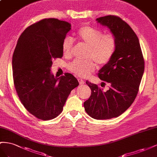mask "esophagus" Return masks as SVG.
<instances>
[{
  "mask_svg": "<svg viewBox=\"0 0 157 157\" xmlns=\"http://www.w3.org/2000/svg\"><path fill=\"white\" fill-rule=\"evenodd\" d=\"M78 82H79L80 85H83L85 83V82L82 79H78Z\"/></svg>",
  "mask_w": 157,
  "mask_h": 157,
  "instance_id": "1",
  "label": "esophagus"
}]
</instances>
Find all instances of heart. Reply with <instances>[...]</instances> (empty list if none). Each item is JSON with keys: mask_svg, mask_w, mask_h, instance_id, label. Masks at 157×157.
<instances>
[{"mask_svg": "<svg viewBox=\"0 0 157 157\" xmlns=\"http://www.w3.org/2000/svg\"><path fill=\"white\" fill-rule=\"evenodd\" d=\"M80 41L89 47L87 59L82 61L75 60L68 66L69 70L80 77H87L95 70V61L97 64H106L113 56L116 49V41L113 33H104L101 30L86 25L80 28L77 33ZM74 39L66 36L62 43V51L64 56L69 57L74 46Z\"/></svg>", "mask_w": 157, "mask_h": 157, "instance_id": "b5f03b06", "label": "heart"}]
</instances>
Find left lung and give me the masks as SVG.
I'll use <instances>...</instances> for the list:
<instances>
[{
	"label": "left lung",
	"mask_w": 157,
	"mask_h": 157,
	"mask_svg": "<svg viewBox=\"0 0 157 157\" xmlns=\"http://www.w3.org/2000/svg\"><path fill=\"white\" fill-rule=\"evenodd\" d=\"M116 38L111 59L98 71V77L110 83L108 91L88 81L91 95L84 102L86 113L94 119L106 120L124 113L135 100L144 72L145 63L138 37L126 22L115 16L96 19Z\"/></svg>",
	"instance_id": "8db88e82"
}]
</instances>
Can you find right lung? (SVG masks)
<instances>
[{"mask_svg": "<svg viewBox=\"0 0 157 157\" xmlns=\"http://www.w3.org/2000/svg\"><path fill=\"white\" fill-rule=\"evenodd\" d=\"M70 29L69 22L43 19L23 31L13 54L17 95L29 113L39 119L59 116L71 90L79 86L72 74L56 78L51 71L52 60L63 56L62 43Z\"/></svg>", "mask_w": 157, "mask_h": 157, "instance_id": "right-lung-1", "label": "right lung"}]
</instances>
